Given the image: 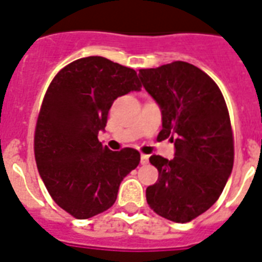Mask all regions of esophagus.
I'll return each instance as SVG.
<instances>
[{"label": "esophagus", "mask_w": 262, "mask_h": 262, "mask_svg": "<svg viewBox=\"0 0 262 262\" xmlns=\"http://www.w3.org/2000/svg\"><path fill=\"white\" fill-rule=\"evenodd\" d=\"M148 155H144V154H143V155L140 157V162H141V165H147V163H148Z\"/></svg>", "instance_id": "34e87169"}]
</instances>
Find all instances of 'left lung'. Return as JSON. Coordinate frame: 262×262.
Listing matches in <instances>:
<instances>
[{"mask_svg": "<svg viewBox=\"0 0 262 262\" xmlns=\"http://www.w3.org/2000/svg\"><path fill=\"white\" fill-rule=\"evenodd\" d=\"M162 114L158 139L174 143V158L152 155L159 179L145 191L157 214L188 223L209 210L233 166V137L223 93L206 73L185 61L140 70Z\"/></svg>", "mask_w": 262, "mask_h": 262, "instance_id": "8db88e82", "label": "left lung"}]
</instances>
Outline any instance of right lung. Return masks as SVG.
I'll use <instances>...</instances> for the list:
<instances>
[{
  "label": "right lung",
  "instance_id": "1",
  "mask_svg": "<svg viewBox=\"0 0 262 262\" xmlns=\"http://www.w3.org/2000/svg\"><path fill=\"white\" fill-rule=\"evenodd\" d=\"M133 91H141L135 70L101 56L70 63L48 88L35 127V161L53 201L75 219L113 206L122 180L139 165L136 149L111 151L97 139L114 100Z\"/></svg>",
  "mask_w": 262,
  "mask_h": 262
}]
</instances>
